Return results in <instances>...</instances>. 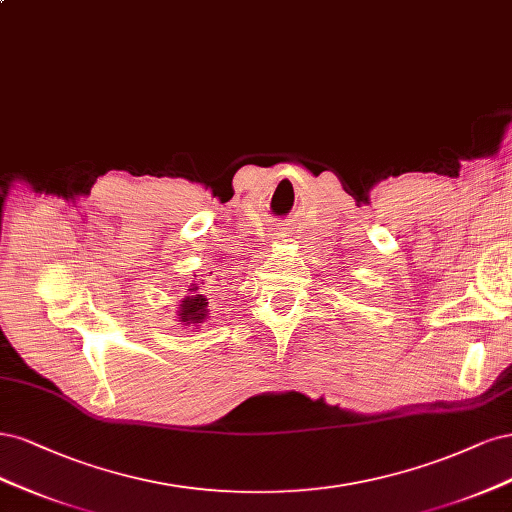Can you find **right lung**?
Wrapping results in <instances>:
<instances>
[{
	"mask_svg": "<svg viewBox=\"0 0 512 512\" xmlns=\"http://www.w3.org/2000/svg\"><path fill=\"white\" fill-rule=\"evenodd\" d=\"M200 287L191 285V295H187V298L180 302V308H178V321L183 325H197L202 323L206 317H208V300L206 295L202 291H197Z\"/></svg>",
	"mask_w": 512,
	"mask_h": 512,
	"instance_id": "add662e5",
	"label": "right lung"
}]
</instances>
